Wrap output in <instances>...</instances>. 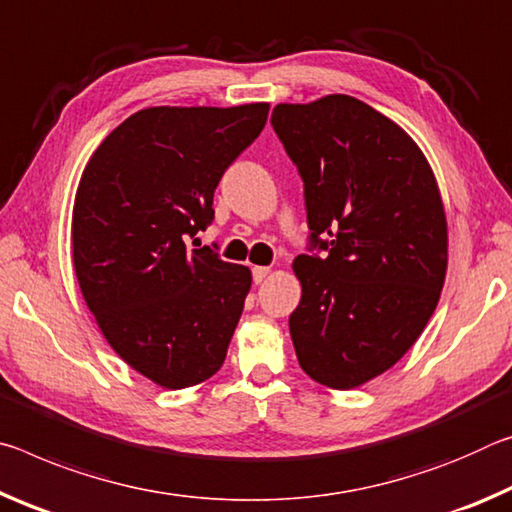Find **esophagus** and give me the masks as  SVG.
Returning a JSON list of instances; mask_svg holds the SVG:
<instances>
[{"label":"esophagus","mask_w":512,"mask_h":512,"mask_svg":"<svg viewBox=\"0 0 512 512\" xmlns=\"http://www.w3.org/2000/svg\"><path fill=\"white\" fill-rule=\"evenodd\" d=\"M251 274H254V283H263L267 276H270V267L258 265V267H254V270H251Z\"/></svg>","instance_id":"34e87169"}]
</instances>
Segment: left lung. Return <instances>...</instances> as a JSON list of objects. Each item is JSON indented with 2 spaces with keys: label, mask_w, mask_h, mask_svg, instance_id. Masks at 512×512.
Here are the masks:
<instances>
[{
  "label": "left lung",
  "mask_w": 512,
  "mask_h": 512,
  "mask_svg": "<svg viewBox=\"0 0 512 512\" xmlns=\"http://www.w3.org/2000/svg\"><path fill=\"white\" fill-rule=\"evenodd\" d=\"M272 127L304 181L308 249L290 335L301 370L351 390L420 338L447 272V217L415 140L349 95L279 104Z\"/></svg>",
  "instance_id": "8db88e82"
}]
</instances>
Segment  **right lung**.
<instances>
[{
    "label": "right lung",
    "mask_w": 512,
    "mask_h": 512,
    "mask_svg": "<svg viewBox=\"0 0 512 512\" xmlns=\"http://www.w3.org/2000/svg\"><path fill=\"white\" fill-rule=\"evenodd\" d=\"M270 104L154 106L104 138L81 174L72 263L124 363L167 390L220 370L251 272L188 242L213 222L222 174L258 138Z\"/></svg>",
    "instance_id": "1"
}]
</instances>
